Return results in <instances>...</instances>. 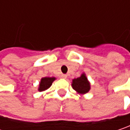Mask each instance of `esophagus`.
I'll return each instance as SVG.
<instances>
[{
  "label": "esophagus",
  "mask_w": 130,
  "mask_h": 130,
  "mask_svg": "<svg viewBox=\"0 0 130 130\" xmlns=\"http://www.w3.org/2000/svg\"><path fill=\"white\" fill-rule=\"evenodd\" d=\"M61 78H62L66 79L67 78V75H65V74H62V75H61Z\"/></svg>",
  "instance_id": "1"
}]
</instances>
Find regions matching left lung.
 Segmentation results:
<instances>
[{"label":"left lung","instance_id":"obj_1","mask_svg":"<svg viewBox=\"0 0 130 130\" xmlns=\"http://www.w3.org/2000/svg\"><path fill=\"white\" fill-rule=\"evenodd\" d=\"M72 88L78 93L85 94L88 92L90 89V84L84 74H82L80 77L72 80Z\"/></svg>","mask_w":130,"mask_h":130}]
</instances>
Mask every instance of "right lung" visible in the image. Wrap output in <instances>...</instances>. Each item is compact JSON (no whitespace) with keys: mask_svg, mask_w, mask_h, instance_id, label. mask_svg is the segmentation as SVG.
<instances>
[{"mask_svg":"<svg viewBox=\"0 0 130 130\" xmlns=\"http://www.w3.org/2000/svg\"><path fill=\"white\" fill-rule=\"evenodd\" d=\"M55 80V78H49V77H45L43 78L41 80L40 85H39V89L38 90L40 92L41 91H44L46 89L50 87L52 85V82Z\"/></svg>","mask_w":130,"mask_h":130,"instance_id":"1","label":"right lung"}]
</instances>
